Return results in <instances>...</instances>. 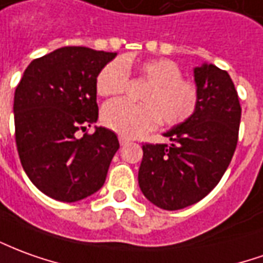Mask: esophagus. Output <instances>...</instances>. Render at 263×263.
<instances>
[{
    "instance_id": "obj_1",
    "label": "esophagus",
    "mask_w": 263,
    "mask_h": 263,
    "mask_svg": "<svg viewBox=\"0 0 263 263\" xmlns=\"http://www.w3.org/2000/svg\"><path fill=\"white\" fill-rule=\"evenodd\" d=\"M129 141H131L129 138L124 137V135H119V144L122 145V146H124V145H126V144H129Z\"/></svg>"
}]
</instances>
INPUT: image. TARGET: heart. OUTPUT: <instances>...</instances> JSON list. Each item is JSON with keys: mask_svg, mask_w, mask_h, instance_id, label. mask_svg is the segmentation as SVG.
I'll list each match as a JSON object with an SVG mask.
<instances>
[{"mask_svg": "<svg viewBox=\"0 0 263 263\" xmlns=\"http://www.w3.org/2000/svg\"><path fill=\"white\" fill-rule=\"evenodd\" d=\"M131 62L114 60L97 77V92L102 97L122 93L128 87ZM138 72L149 87L141 95L142 104L115 100L102 108V124L126 137H137L162 124L179 126L194 117L199 106V89L194 81L183 78L179 65L159 58L139 64Z\"/></svg>", "mask_w": 263, "mask_h": 263, "instance_id": "1", "label": "heart"}]
</instances>
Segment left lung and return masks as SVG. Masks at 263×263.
I'll return each instance as SVG.
<instances>
[{
  "instance_id": "obj_1",
  "label": "left lung",
  "mask_w": 263,
  "mask_h": 263,
  "mask_svg": "<svg viewBox=\"0 0 263 263\" xmlns=\"http://www.w3.org/2000/svg\"><path fill=\"white\" fill-rule=\"evenodd\" d=\"M199 106L185 124L165 134L171 144H144L138 172L142 194L158 208H186L218 185L238 144L240 104L227 71L195 68Z\"/></svg>"
}]
</instances>
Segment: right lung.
Instances as JSON below:
<instances>
[{
	"instance_id": "1",
	"label": "right lung",
	"mask_w": 263,
	"mask_h": 263,
	"mask_svg": "<svg viewBox=\"0 0 263 263\" xmlns=\"http://www.w3.org/2000/svg\"><path fill=\"white\" fill-rule=\"evenodd\" d=\"M115 52L64 47L35 58L25 69L14 97L15 142L31 182L45 195L77 202L105 182L119 149L106 128L85 131L98 119L97 77Z\"/></svg>"
}]
</instances>
